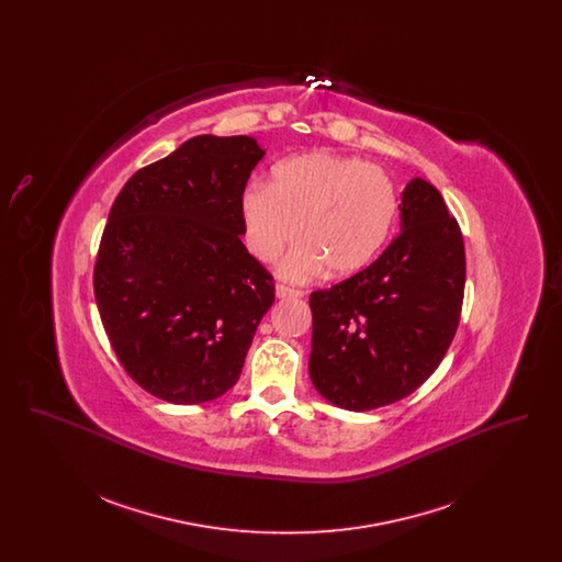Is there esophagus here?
Instances as JSON below:
<instances>
[{
	"instance_id": "34e87169",
	"label": "esophagus",
	"mask_w": 562,
	"mask_h": 562,
	"mask_svg": "<svg viewBox=\"0 0 562 562\" xmlns=\"http://www.w3.org/2000/svg\"><path fill=\"white\" fill-rule=\"evenodd\" d=\"M276 296L278 299H299V296H303L301 291H294V289H289V286H284V284H278L276 286Z\"/></svg>"
}]
</instances>
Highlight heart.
I'll use <instances>...</instances> for the list:
<instances>
[{
  "mask_svg": "<svg viewBox=\"0 0 562 562\" xmlns=\"http://www.w3.org/2000/svg\"><path fill=\"white\" fill-rule=\"evenodd\" d=\"M248 250L273 261L301 234L280 263L289 280H310L330 268L353 276L369 268L394 229L398 195L385 170L326 151L299 154L273 168V183L241 193Z\"/></svg>",
  "mask_w": 562,
  "mask_h": 562,
  "instance_id": "1",
  "label": "heart"
}]
</instances>
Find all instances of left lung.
Segmentation results:
<instances>
[{"instance_id": "obj_1", "label": "left lung", "mask_w": 562, "mask_h": 562, "mask_svg": "<svg viewBox=\"0 0 562 562\" xmlns=\"http://www.w3.org/2000/svg\"><path fill=\"white\" fill-rule=\"evenodd\" d=\"M401 234L360 273L310 296V376L348 411L413 394L438 369L459 324L465 250L461 229L428 181L402 191Z\"/></svg>"}]
</instances>
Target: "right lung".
Returning a JSON list of instances; mask_svg holds the SVG:
<instances>
[{
  "label": "right lung",
  "instance_id": "right-lung-1",
  "mask_svg": "<svg viewBox=\"0 0 562 562\" xmlns=\"http://www.w3.org/2000/svg\"><path fill=\"white\" fill-rule=\"evenodd\" d=\"M263 156L252 136H193L134 172L111 206L97 307L126 373L161 401L232 390L273 303V278L240 238L241 193Z\"/></svg>",
  "mask_w": 562,
  "mask_h": 562
}]
</instances>
